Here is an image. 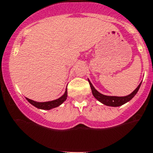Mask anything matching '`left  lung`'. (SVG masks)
<instances>
[{"label": "left lung", "mask_w": 153, "mask_h": 153, "mask_svg": "<svg viewBox=\"0 0 153 153\" xmlns=\"http://www.w3.org/2000/svg\"><path fill=\"white\" fill-rule=\"evenodd\" d=\"M88 82H89L90 87H91V91H92V95H94V97H95V99L98 101H99L100 102H102V104H104L105 105L108 106H112V107H118V106L123 105L125 103H126V102H128V101L131 100V99L136 95V93L138 92L139 88H140L141 86V84H142V82H141L140 84L138 85V87L136 88L130 95L123 97H118L108 96V95H102V94H101L100 92H99V91L95 89V88H94V86L92 85V84L89 82V80H88Z\"/></svg>", "instance_id": "left-lung-1"}]
</instances>
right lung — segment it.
Listing matches in <instances>:
<instances>
[{"mask_svg":"<svg viewBox=\"0 0 153 153\" xmlns=\"http://www.w3.org/2000/svg\"><path fill=\"white\" fill-rule=\"evenodd\" d=\"M68 96V92L67 90H65V92L62 95V97H60L59 99H55V100L50 101V102H35V101H33L31 99H29L27 98H26L27 101L30 102V104L33 105L34 107L36 108H40V109H44V110H49L51 109V108H56L58 106H59L60 105H62L65 101L66 100Z\"/></svg>","mask_w":153,"mask_h":153,"instance_id":"obj_1","label":"right lung"}]
</instances>
